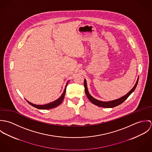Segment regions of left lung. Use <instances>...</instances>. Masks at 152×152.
I'll return each mask as SVG.
<instances>
[{"instance_id":"1","label":"left lung","mask_w":152,"mask_h":152,"mask_svg":"<svg viewBox=\"0 0 152 152\" xmlns=\"http://www.w3.org/2000/svg\"><path fill=\"white\" fill-rule=\"evenodd\" d=\"M138 81H139V78H137V80L136 83L135 84L134 86L126 95H125V96H124L123 97H122L119 99H116V100H114V101H109V102L100 101H98V100L94 98L92 96H91L90 94H89L88 89H87V83H86V80H84V86L85 88V92L87 95V98L92 104H94V105H95L96 106H98V107H103V108H113V107H115L121 104L122 102H124L128 98V96L134 91L137 85Z\"/></svg>"}]
</instances>
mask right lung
I'll use <instances>...</instances> for the list:
<instances>
[{"label": "right lung", "instance_id": "right-lung-1", "mask_svg": "<svg viewBox=\"0 0 152 152\" xmlns=\"http://www.w3.org/2000/svg\"><path fill=\"white\" fill-rule=\"evenodd\" d=\"M68 83L65 86V88L64 89V92L63 93L62 95L58 99H57L56 101L53 102H51L50 104H46V105H35V104H33L28 101H27V102L31 105V106L34 107V108H36L37 109H49L54 108H56L57 107H58V105H60L61 102L63 101V99L64 98V96H65V92H66V88L67 86V84H68Z\"/></svg>", "mask_w": 152, "mask_h": 152}]
</instances>
